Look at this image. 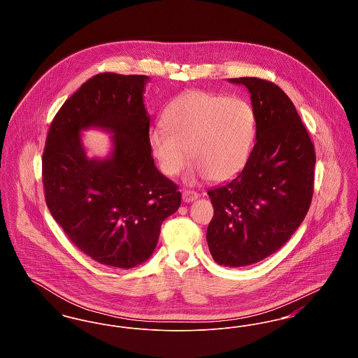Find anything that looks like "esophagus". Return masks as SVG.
<instances>
[{
    "mask_svg": "<svg viewBox=\"0 0 358 358\" xmlns=\"http://www.w3.org/2000/svg\"><path fill=\"white\" fill-rule=\"evenodd\" d=\"M199 193L197 192H194V190H182V200H184V203H192V201H194V200H197L199 199Z\"/></svg>",
    "mask_w": 358,
    "mask_h": 358,
    "instance_id": "esophagus-1",
    "label": "esophagus"
}]
</instances>
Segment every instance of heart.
<instances>
[{"mask_svg":"<svg viewBox=\"0 0 358 358\" xmlns=\"http://www.w3.org/2000/svg\"><path fill=\"white\" fill-rule=\"evenodd\" d=\"M162 122L150 131L149 145L169 177L182 171L190 157L192 176L229 180L243 171L255 143V111L241 98L189 91L168 106Z\"/></svg>","mask_w":358,"mask_h":358,"instance_id":"1","label":"heart"}]
</instances>
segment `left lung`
I'll return each instance as SVG.
<instances>
[{
  "label": "left lung",
  "instance_id": "obj_1",
  "mask_svg": "<svg viewBox=\"0 0 358 358\" xmlns=\"http://www.w3.org/2000/svg\"><path fill=\"white\" fill-rule=\"evenodd\" d=\"M228 82L251 94L256 143L232 181L208 190L215 213L206 241L217 264L244 267L273 255L303 222L313 199L315 152L282 88L259 78Z\"/></svg>",
  "mask_w": 358,
  "mask_h": 358
}]
</instances>
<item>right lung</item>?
Returning <instances> with one entry per match:
<instances>
[{"label": "right lung", "instance_id": "add662e5", "mask_svg": "<svg viewBox=\"0 0 358 358\" xmlns=\"http://www.w3.org/2000/svg\"><path fill=\"white\" fill-rule=\"evenodd\" d=\"M148 82L145 75L113 72L87 80L55 115L43 153L53 219L85 255L118 268L152 256L162 222L181 204L177 185L154 165ZM91 127L115 134L104 160L85 154L81 131Z\"/></svg>", "mask_w": 358, "mask_h": 358}]
</instances>
